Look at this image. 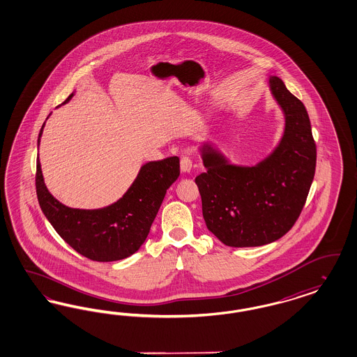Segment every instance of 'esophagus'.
<instances>
[{"label": "esophagus", "instance_id": "esophagus-1", "mask_svg": "<svg viewBox=\"0 0 357 357\" xmlns=\"http://www.w3.org/2000/svg\"><path fill=\"white\" fill-rule=\"evenodd\" d=\"M181 170H182V172H191V170H192V160L190 157H183L181 160Z\"/></svg>", "mask_w": 357, "mask_h": 357}]
</instances>
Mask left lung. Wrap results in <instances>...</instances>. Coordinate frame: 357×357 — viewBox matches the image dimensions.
Masks as SVG:
<instances>
[{
	"instance_id": "8db88e82",
	"label": "left lung",
	"mask_w": 357,
	"mask_h": 357,
	"mask_svg": "<svg viewBox=\"0 0 357 357\" xmlns=\"http://www.w3.org/2000/svg\"><path fill=\"white\" fill-rule=\"evenodd\" d=\"M271 95L284 117L282 138L253 166L234 165L209 142L200 146L207 172L195 178L209 232L234 248L271 244L287 234L306 203L317 165L307 111L278 76Z\"/></svg>"
}]
</instances>
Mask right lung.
Masks as SVG:
<instances>
[{
  "label": "right lung",
  "instance_id": "add662e5",
  "mask_svg": "<svg viewBox=\"0 0 357 357\" xmlns=\"http://www.w3.org/2000/svg\"><path fill=\"white\" fill-rule=\"evenodd\" d=\"M71 93L63 102H68ZM45 123L38 137V146ZM181 174L179 158L145 163L128 191L111 206L98 209L71 208L52 197L45 185L37 160L36 187L39 206L63 240L86 259L111 262L135 253L145 243L163 197Z\"/></svg>",
  "mask_w": 357,
  "mask_h": 357
}]
</instances>
